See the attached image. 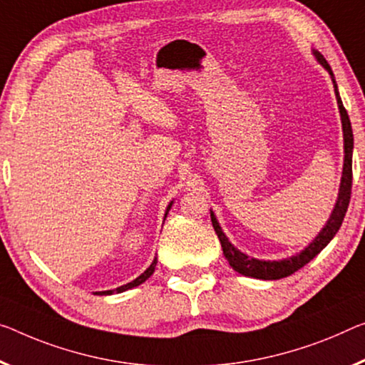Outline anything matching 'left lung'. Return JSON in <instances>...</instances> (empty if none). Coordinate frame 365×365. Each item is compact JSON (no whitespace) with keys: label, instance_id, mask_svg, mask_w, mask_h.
Masks as SVG:
<instances>
[{"label":"left lung","instance_id":"1","mask_svg":"<svg viewBox=\"0 0 365 365\" xmlns=\"http://www.w3.org/2000/svg\"><path fill=\"white\" fill-rule=\"evenodd\" d=\"M313 55H315L319 63H322L324 68L328 70L329 75H331V80L334 85V94H336V99H338L341 122H343L344 166H343V178H341L338 200H336V205L331 212V215H329V220L327 222V225L323 227L322 232L318 233V237L313 240L304 251H300L299 255L285 257V259H280V261L255 259V257H248L246 255L241 253V251H238L232 243H230L228 238L225 237V233H223L222 227L218 225L214 212H210L212 225H214L217 237L222 243L223 256L227 257L230 266H232L235 271L243 274V276H246V277H255V279H262V280H276V279L287 277V276H290V274L299 271L300 267L308 264V262H310L313 257H315L319 251H322L324 246H327L329 241L333 240L334 235L338 233L341 223H343V220H344L347 205H349L351 187H352V148H354V137H352L351 120H349V115H347V110L343 106V101H341V98H339L338 85H336V81H334L331 66L328 65V61L324 60L323 55L317 52V50H313Z\"/></svg>","mask_w":365,"mask_h":365}]
</instances>
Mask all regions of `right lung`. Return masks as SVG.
<instances>
[{
    "label": "right lung",
    "mask_w": 365,
    "mask_h": 365,
    "mask_svg": "<svg viewBox=\"0 0 365 365\" xmlns=\"http://www.w3.org/2000/svg\"><path fill=\"white\" fill-rule=\"evenodd\" d=\"M171 205H173V202L170 205H168V209H166V214H165V217L168 215V210L171 209ZM155 266H156V257L153 259V262H151L150 264V267L147 269V271H145L143 274H140V276L135 279V280H132V282H128V284H125V285H120V287H117L115 290H104V292H98V295H112L114 292H117V294H120V292H125V290H128V289H132V287H137V285H140V284H143L145 280H147L151 274L155 272Z\"/></svg>",
    "instance_id": "1"
}]
</instances>
